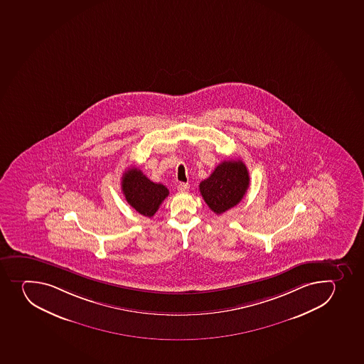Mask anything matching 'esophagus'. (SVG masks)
<instances>
[{"label":"esophagus","instance_id":"esophagus-1","mask_svg":"<svg viewBox=\"0 0 364 364\" xmlns=\"http://www.w3.org/2000/svg\"><path fill=\"white\" fill-rule=\"evenodd\" d=\"M188 188H190V185L187 183H181L178 185V191H181V192H185Z\"/></svg>","mask_w":364,"mask_h":364}]
</instances>
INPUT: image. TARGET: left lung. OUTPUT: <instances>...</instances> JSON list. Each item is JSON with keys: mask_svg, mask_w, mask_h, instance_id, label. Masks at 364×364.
I'll use <instances>...</instances> for the list:
<instances>
[{"mask_svg": "<svg viewBox=\"0 0 364 364\" xmlns=\"http://www.w3.org/2000/svg\"><path fill=\"white\" fill-rule=\"evenodd\" d=\"M249 171L242 160H228L219 164L211 176L199 185L201 197L215 215L239 204L249 188Z\"/></svg>", "mask_w": 364, "mask_h": 364, "instance_id": "obj_1", "label": "left lung"}]
</instances>
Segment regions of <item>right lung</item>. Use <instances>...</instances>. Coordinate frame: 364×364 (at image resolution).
Listing matches in <instances>:
<instances>
[{
    "label": "right lung",
    "mask_w": 364,
    "mask_h": 364,
    "mask_svg": "<svg viewBox=\"0 0 364 364\" xmlns=\"http://www.w3.org/2000/svg\"><path fill=\"white\" fill-rule=\"evenodd\" d=\"M122 190L132 208L149 218L170 193L163 183L149 181L136 167H131L122 176Z\"/></svg>",
    "instance_id": "right-lung-1"
}]
</instances>
